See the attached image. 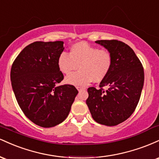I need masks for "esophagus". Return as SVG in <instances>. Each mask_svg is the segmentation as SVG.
I'll return each instance as SVG.
<instances>
[{
  "label": "esophagus",
  "instance_id": "1",
  "mask_svg": "<svg viewBox=\"0 0 159 159\" xmlns=\"http://www.w3.org/2000/svg\"><path fill=\"white\" fill-rule=\"evenodd\" d=\"M77 90L78 91H81L83 90H85V87H77Z\"/></svg>",
  "mask_w": 159,
  "mask_h": 159
}]
</instances>
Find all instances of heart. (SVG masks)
Here are the masks:
<instances>
[{"label": "heart", "instance_id": "obj_1", "mask_svg": "<svg viewBox=\"0 0 159 159\" xmlns=\"http://www.w3.org/2000/svg\"><path fill=\"white\" fill-rule=\"evenodd\" d=\"M113 64V56L107 49H98L86 42L75 43L69 54L62 52L57 58V67L63 74L68 75L65 82L73 86H86L94 81L100 82L106 78Z\"/></svg>", "mask_w": 159, "mask_h": 159}]
</instances>
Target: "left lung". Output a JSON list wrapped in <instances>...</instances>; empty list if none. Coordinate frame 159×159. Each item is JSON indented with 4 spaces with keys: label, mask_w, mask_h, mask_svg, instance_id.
I'll return each mask as SVG.
<instances>
[{
    "label": "left lung",
    "mask_w": 159,
    "mask_h": 159,
    "mask_svg": "<svg viewBox=\"0 0 159 159\" xmlns=\"http://www.w3.org/2000/svg\"><path fill=\"white\" fill-rule=\"evenodd\" d=\"M96 43L111 53L113 64L100 89H87L86 103L95 121L113 126L126 120L135 110L143 87V68L134 51L123 42L97 40Z\"/></svg>",
    "instance_id": "8db88e82"
}]
</instances>
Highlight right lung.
I'll use <instances>...</instances> for the list:
<instances>
[{
	"label": "right lung",
	"instance_id": "right-lung-1",
	"mask_svg": "<svg viewBox=\"0 0 159 159\" xmlns=\"http://www.w3.org/2000/svg\"><path fill=\"white\" fill-rule=\"evenodd\" d=\"M63 42H34L20 52L12 65L10 79L25 116L43 128L55 126L68 116L78 90L58 86L63 75L57 67Z\"/></svg>",
	"mask_w": 159,
	"mask_h": 159
}]
</instances>
